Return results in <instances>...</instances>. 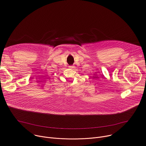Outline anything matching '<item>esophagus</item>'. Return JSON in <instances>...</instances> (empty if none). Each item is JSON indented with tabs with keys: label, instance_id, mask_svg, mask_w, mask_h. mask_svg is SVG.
Instances as JSON below:
<instances>
[{
	"label": "esophagus",
	"instance_id": "34e87169",
	"mask_svg": "<svg viewBox=\"0 0 146 146\" xmlns=\"http://www.w3.org/2000/svg\"><path fill=\"white\" fill-rule=\"evenodd\" d=\"M69 68H73L74 66L73 65H70V66H69Z\"/></svg>",
	"mask_w": 146,
	"mask_h": 146
}]
</instances>
